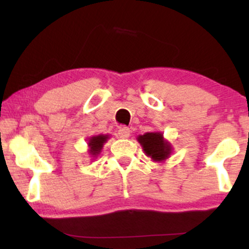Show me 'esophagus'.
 Masks as SVG:
<instances>
[{"label":"esophagus","mask_w":249,"mask_h":249,"mask_svg":"<svg viewBox=\"0 0 249 249\" xmlns=\"http://www.w3.org/2000/svg\"><path fill=\"white\" fill-rule=\"evenodd\" d=\"M118 136L121 138H128L130 137V128L126 126H121L118 130Z\"/></svg>","instance_id":"1"}]
</instances>
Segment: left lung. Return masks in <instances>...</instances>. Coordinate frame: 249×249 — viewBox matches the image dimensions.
Listing matches in <instances>:
<instances>
[{
	"mask_svg": "<svg viewBox=\"0 0 249 249\" xmlns=\"http://www.w3.org/2000/svg\"><path fill=\"white\" fill-rule=\"evenodd\" d=\"M137 141L142 145V151L153 161L162 162L170 158L173 152L171 142L164 138V134L158 131L139 134Z\"/></svg>",
	"mask_w": 249,
	"mask_h": 249,
	"instance_id": "1",
	"label": "left lung"
}]
</instances>
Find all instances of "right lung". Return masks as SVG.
<instances>
[{
	"instance_id": "add662e5",
	"label": "right lung",
	"mask_w": 249,
	"mask_h": 249,
	"mask_svg": "<svg viewBox=\"0 0 249 249\" xmlns=\"http://www.w3.org/2000/svg\"><path fill=\"white\" fill-rule=\"evenodd\" d=\"M108 138H110V134H97V136H92L89 138L88 152L91 159H96L101 154L103 146H104Z\"/></svg>"
}]
</instances>
